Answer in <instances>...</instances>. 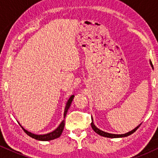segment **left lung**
Returning <instances> with one entry per match:
<instances>
[{"label": "left lung", "instance_id": "obj_1", "mask_svg": "<svg viewBox=\"0 0 158 158\" xmlns=\"http://www.w3.org/2000/svg\"><path fill=\"white\" fill-rule=\"evenodd\" d=\"M150 63H151L152 66V61H150ZM92 122H91V127L92 128H93V130L94 131L96 132V133H97L98 135H101V136H103V137H110V138H117V137H127V136H129L131 135V134H133L134 132L137 131V128H139V126H138L137 127H136L135 129H133L132 131L128 132V133L126 134H123V135H114V134H109V133H107V132H105V131H101V130H99V128H97L95 126H94V123H93V119H91Z\"/></svg>", "mask_w": 158, "mask_h": 158}]
</instances>
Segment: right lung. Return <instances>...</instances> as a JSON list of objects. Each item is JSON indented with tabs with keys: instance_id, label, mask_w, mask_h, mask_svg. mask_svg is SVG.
<instances>
[{
	"instance_id": "add662e5",
	"label": "right lung",
	"mask_w": 158,
	"mask_h": 158,
	"mask_svg": "<svg viewBox=\"0 0 158 158\" xmlns=\"http://www.w3.org/2000/svg\"><path fill=\"white\" fill-rule=\"evenodd\" d=\"M73 97H74L73 95L71 96V97H70V99H68V102H67L66 106H65V109H64V118L65 117H66L67 112H68V108H70V104H71L72 101H73ZM21 127H22V126H21ZM64 120H63L62 122L61 123V124L59 125V126L58 127V128H56V130H54L53 131L50 132V133H49V134H47V135H35V134H32V133H31V132H30V131H27V130H25L24 128H23V127H22V128L27 135H29L30 137H32V138L39 139V140L48 141V140H51V139H54L56 138H58V137H60L61 133H62V131H63V129H64Z\"/></svg>"
}]
</instances>
